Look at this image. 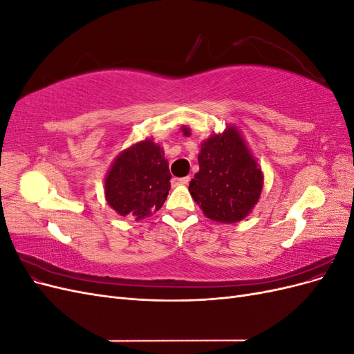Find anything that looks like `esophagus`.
Returning a JSON list of instances; mask_svg holds the SVG:
<instances>
[{
  "mask_svg": "<svg viewBox=\"0 0 354 354\" xmlns=\"http://www.w3.org/2000/svg\"><path fill=\"white\" fill-rule=\"evenodd\" d=\"M173 181L176 185H187L190 181V177H178V178H173Z\"/></svg>",
  "mask_w": 354,
  "mask_h": 354,
  "instance_id": "obj_1",
  "label": "esophagus"
}]
</instances>
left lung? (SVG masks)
<instances>
[{
	"mask_svg": "<svg viewBox=\"0 0 354 354\" xmlns=\"http://www.w3.org/2000/svg\"><path fill=\"white\" fill-rule=\"evenodd\" d=\"M199 171L189 192L205 216L220 223H236L259 202L263 173L234 127L203 142Z\"/></svg>",
	"mask_w": 354,
	"mask_h": 354,
	"instance_id": "obj_1",
	"label": "left lung"
}]
</instances>
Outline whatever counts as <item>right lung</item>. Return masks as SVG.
<instances>
[{"mask_svg":"<svg viewBox=\"0 0 354 354\" xmlns=\"http://www.w3.org/2000/svg\"><path fill=\"white\" fill-rule=\"evenodd\" d=\"M169 178L162 149L152 140L140 142L115 159L104 181L106 201L122 217L142 220L164 205Z\"/></svg>","mask_w":354,"mask_h":354,"instance_id":"1","label":"right lung"}]
</instances>
